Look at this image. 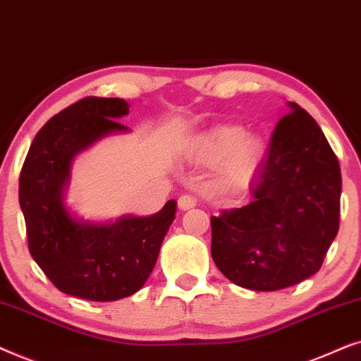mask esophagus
I'll list each match as a JSON object with an SVG mask.
<instances>
[{"label":"esophagus","instance_id":"obj_1","mask_svg":"<svg viewBox=\"0 0 361 361\" xmlns=\"http://www.w3.org/2000/svg\"><path fill=\"white\" fill-rule=\"evenodd\" d=\"M196 206V200L195 196L191 195H181L180 198H178V208L181 211H186V209H191Z\"/></svg>","mask_w":361,"mask_h":361}]
</instances>
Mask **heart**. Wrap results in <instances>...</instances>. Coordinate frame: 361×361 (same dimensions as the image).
Instances as JSON below:
<instances>
[{"label": "heart", "instance_id": "obj_1", "mask_svg": "<svg viewBox=\"0 0 361 361\" xmlns=\"http://www.w3.org/2000/svg\"><path fill=\"white\" fill-rule=\"evenodd\" d=\"M262 142L239 127L214 128L193 143L191 157L206 166H219L221 183L241 188L252 180L262 158Z\"/></svg>", "mask_w": 361, "mask_h": 361}]
</instances>
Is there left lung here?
Masks as SVG:
<instances>
[{
  "label": "left lung",
  "instance_id": "1",
  "mask_svg": "<svg viewBox=\"0 0 361 361\" xmlns=\"http://www.w3.org/2000/svg\"><path fill=\"white\" fill-rule=\"evenodd\" d=\"M279 120L243 208L211 216V256L231 282L271 292L322 267L338 233L342 173L319 123L294 102Z\"/></svg>",
  "mask_w": 361,
  "mask_h": 361
}]
</instances>
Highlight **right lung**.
<instances>
[{"mask_svg": "<svg viewBox=\"0 0 361 361\" xmlns=\"http://www.w3.org/2000/svg\"><path fill=\"white\" fill-rule=\"evenodd\" d=\"M127 114L123 99L85 97L69 105L36 133L19 175L32 259L61 292L85 300H118L142 289L175 219V200L153 216L110 224L72 218L62 203L72 158L109 133L128 130L117 122Z\"/></svg>", "mask_w": 361, "mask_h": 361, "instance_id": "obj_1", "label": "right lung"}]
</instances>
